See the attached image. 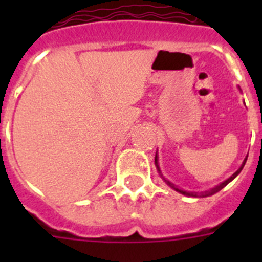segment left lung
Segmentation results:
<instances>
[{
    "instance_id": "1",
    "label": "left lung",
    "mask_w": 262,
    "mask_h": 262,
    "mask_svg": "<svg viewBox=\"0 0 262 262\" xmlns=\"http://www.w3.org/2000/svg\"><path fill=\"white\" fill-rule=\"evenodd\" d=\"M246 161H247V158H245V161H244V163H242L241 165V167L238 168V170L236 171V172L233 173V175L231 176V178L229 179H227L226 181H223L222 182V184H219V185H216L215 187H213V189H210V190H208V191H203V192H200V194H198V192H191V191H184V190H181V189H179L178 186H175V185L172 184V182H170L168 180H166L165 178H163L162 175V179L163 180H165V182L166 184L168 185V186L170 187H172L173 190H176V191H179V192H181V194H184V195H186V196H195V198H205V196H210V195H213V194H215V192H218L219 190H222L223 189L224 186H226V185H228L229 182H231L232 180H233L234 178H236L237 175H238L239 172H241L242 171V168H244V166H245V163H246ZM155 163H156V167H157V170H158V172L161 173V170H160V166H158V157H157V153H156V157H155Z\"/></svg>"
}]
</instances>
